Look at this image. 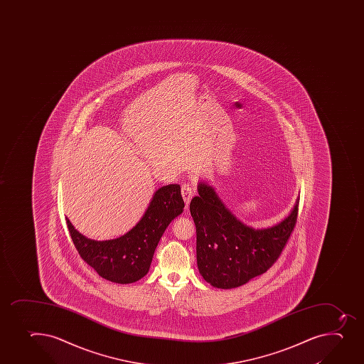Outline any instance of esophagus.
Returning <instances> with one entry per match:
<instances>
[{
	"instance_id": "esophagus-1",
	"label": "esophagus",
	"mask_w": 364,
	"mask_h": 364,
	"mask_svg": "<svg viewBox=\"0 0 364 364\" xmlns=\"http://www.w3.org/2000/svg\"><path fill=\"white\" fill-rule=\"evenodd\" d=\"M193 195H195V188H191L190 185L185 184L181 186V196H183V199H184L186 205L190 204Z\"/></svg>"
}]
</instances>
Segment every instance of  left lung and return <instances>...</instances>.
<instances>
[{"mask_svg":"<svg viewBox=\"0 0 364 364\" xmlns=\"http://www.w3.org/2000/svg\"><path fill=\"white\" fill-rule=\"evenodd\" d=\"M198 195L190 204L197 232V266L213 287L231 289L266 273L294 229L299 197L287 216L266 228L238 220L213 186L199 180Z\"/></svg>","mask_w":364,"mask_h":364,"instance_id":"1","label":"left lung"}]
</instances>
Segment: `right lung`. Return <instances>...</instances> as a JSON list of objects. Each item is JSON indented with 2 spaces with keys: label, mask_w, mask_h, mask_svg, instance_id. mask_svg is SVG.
Instances as JSON below:
<instances>
[{
  "label": "right lung",
  "mask_w": 364,
  "mask_h": 364,
  "mask_svg": "<svg viewBox=\"0 0 364 364\" xmlns=\"http://www.w3.org/2000/svg\"><path fill=\"white\" fill-rule=\"evenodd\" d=\"M184 211L178 184L159 188L140 220L126 234L105 241L80 234L66 217L75 247L100 277L116 284H133L147 275L155 248L166 228Z\"/></svg>",
  "instance_id": "1"
}]
</instances>
